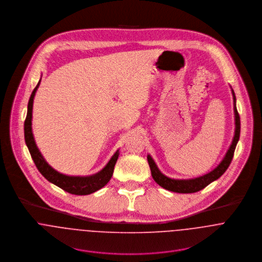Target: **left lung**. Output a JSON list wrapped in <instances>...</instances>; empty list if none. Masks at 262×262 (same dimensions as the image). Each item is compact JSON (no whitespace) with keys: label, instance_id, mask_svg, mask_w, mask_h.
Segmentation results:
<instances>
[{"label":"left lung","instance_id":"left-lung-1","mask_svg":"<svg viewBox=\"0 0 262 262\" xmlns=\"http://www.w3.org/2000/svg\"><path fill=\"white\" fill-rule=\"evenodd\" d=\"M232 90V88H231ZM232 95H233V105H234V115H235V132H234V137L232 140L231 145L229 146V148L227 150L226 154H225L224 158L221 160V162L210 172L198 177V178H193V179H187V180H179V179H171L168 178L166 176H164L159 168L157 167L155 161L153 160V158L151 157V155H147V160H148V164H149L150 170H151V176L153 178V180L163 188L173 191V192H180V193H191V192H195L199 191L201 189H203L204 187H207L208 185H210L211 183L215 182L216 180H218L225 171L227 170V168L229 167L233 155H234V151L236 148V145L239 141V136H240V117L236 108V97H235V93L232 90Z\"/></svg>","mask_w":262,"mask_h":262}]
</instances>
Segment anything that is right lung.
Returning a JSON list of instances; mask_svg holds the SVG:
<instances>
[{"instance_id": "1", "label": "right lung", "mask_w": 262, "mask_h": 262, "mask_svg": "<svg viewBox=\"0 0 262 262\" xmlns=\"http://www.w3.org/2000/svg\"><path fill=\"white\" fill-rule=\"evenodd\" d=\"M41 78L38 81L36 88L33 90L31 97L28 102V108H27V116L26 120L24 123V137H25V142L26 145L29 149V152L31 154V157L37 167L38 170L40 173L51 184L57 186L63 190L73 193V194H77V195H85L93 193L100 188L105 187L109 181L112 178L113 172H114V167L117 162V159L119 157V149L117 150L109 162L105 165V167L100 170L99 172L92 174V176H86V177H75V176H67L63 173L58 172L55 170L53 167H51L47 161L44 159L42 156L41 152L38 149L33 132H32V111H33V102H34V97L36 94L38 86L40 84Z\"/></svg>"}]
</instances>
